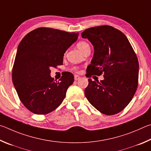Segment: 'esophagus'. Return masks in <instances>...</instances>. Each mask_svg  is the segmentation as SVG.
Wrapping results in <instances>:
<instances>
[{
  "instance_id": "obj_1",
  "label": "esophagus",
  "mask_w": 151,
  "mask_h": 151,
  "mask_svg": "<svg viewBox=\"0 0 151 151\" xmlns=\"http://www.w3.org/2000/svg\"><path fill=\"white\" fill-rule=\"evenodd\" d=\"M80 79H81V77L80 76H78V75L74 76V80H75L76 81H78L79 80H80Z\"/></svg>"
}]
</instances>
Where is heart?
<instances>
[{
  "label": "heart",
  "instance_id": "obj_1",
  "mask_svg": "<svg viewBox=\"0 0 151 151\" xmlns=\"http://www.w3.org/2000/svg\"><path fill=\"white\" fill-rule=\"evenodd\" d=\"M77 47L81 52H83L84 50L87 48V47H89V46L87 42L84 41H81V42H79L77 44Z\"/></svg>",
  "mask_w": 151,
  "mask_h": 151
}]
</instances>
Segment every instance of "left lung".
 <instances>
[{"mask_svg":"<svg viewBox=\"0 0 151 151\" xmlns=\"http://www.w3.org/2000/svg\"><path fill=\"white\" fill-rule=\"evenodd\" d=\"M93 46L87 77L100 76L104 80L92 81L85 89V96L93 106L104 114L115 115L133 99L138 86L139 62L127 38L110 26L86 29L81 33Z\"/></svg>","mask_w":151,"mask_h":151,"instance_id":"1","label":"left lung"}]
</instances>
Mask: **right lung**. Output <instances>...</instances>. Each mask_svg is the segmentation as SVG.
Listing matches in <instances>:
<instances>
[{
    "label": "right lung",
    "mask_w": 151,
    "mask_h": 151,
    "mask_svg": "<svg viewBox=\"0 0 151 151\" xmlns=\"http://www.w3.org/2000/svg\"><path fill=\"white\" fill-rule=\"evenodd\" d=\"M79 33L39 28L26 34L18 46L12 68V81L23 105L33 113L45 115L62 104L73 74L66 72L59 81L50 76V68L63 64L66 50Z\"/></svg>",
    "instance_id": "1"
}]
</instances>
